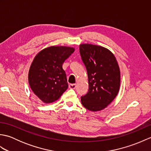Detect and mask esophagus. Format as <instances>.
Listing matches in <instances>:
<instances>
[{
    "label": "esophagus",
    "mask_w": 151,
    "mask_h": 151,
    "mask_svg": "<svg viewBox=\"0 0 151 151\" xmlns=\"http://www.w3.org/2000/svg\"><path fill=\"white\" fill-rule=\"evenodd\" d=\"M69 88L70 89H75L76 84H70L69 85Z\"/></svg>",
    "instance_id": "esophagus-1"
}]
</instances>
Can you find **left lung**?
<instances>
[{
  "label": "left lung",
  "mask_w": 151,
  "mask_h": 151,
  "mask_svg": "<svg viewBox=\"0 0 151 151\" xmlns=\"http://www.w3.org/2000/svg\"><path fill=\"white\" fill-rule=\"evenodd\" d=\"M80 53L89 84L88 93L81 97L82 104L92 111L104 110L119 91L121 73L116 58L106 48L89 43L80 45Z\"/></svg>",
  "instance_id": "8db88e82"
}]
</instances>
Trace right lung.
<instances>
[{
    "label": "right lung",
    "mask_w": 151,
    "mask_h": 151,
    "mask_svg": "<svg viewBox=\"0 0 151 151\" xmlns=\"http://www.w3.org/2000/svg\"><path fill=\"white\" fill-rule=\"evenodd\" d=\"M75 50L70 47L51 46L35 56L28 72V82L34 93L44 103L57 101L68 88L62 65Z\"/></svg>",
    "instance_id": "add662e5"
}]
</instances>
